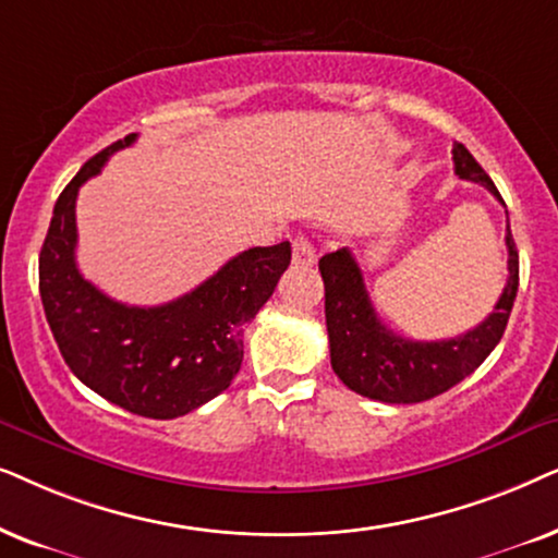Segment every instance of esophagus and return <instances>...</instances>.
<instances>
[{"mask_svg":"<svg viewBox=\"0 0 558 558\" xmlns=\"http://www.w3.org/2000/svg\"><path fill=\"white\" fill-rule=\"evenodd\" d=\"M293 263L295 265H314L316 263V250L306 236H299L293 242Z\"/></svg>","mask_w":558,"mask_h":558,"instance_id":"obj_1","label":"esophagus"}]
</instances>
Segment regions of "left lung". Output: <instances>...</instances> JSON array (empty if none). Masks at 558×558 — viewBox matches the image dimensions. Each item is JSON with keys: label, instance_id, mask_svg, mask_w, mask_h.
Masks as SVG:
<instances>
[{"label": "left lung", "instance_id": "1", "mask_svg": "<svg viewBox=\"0 0 558 558\" xmlns=\"http://www.w3.org/2000/svg\"><path fill=\"white\" fill-rule=\"evenodd\" d=\"M451 155L459 178L485 185L502 202L495 183L462 143H454ZM505 244H508V283L493 314L462 337L441 341H413L392 333L377 318L360 265L347 247L318 259L326 291L324 306L331 367L339 380L349 390L383 403H421L441 396L472 375L502 339L518 293V250L510 225Z\"/></svg>", "mask_w": 558, "mask_h": 558}]
</instances>
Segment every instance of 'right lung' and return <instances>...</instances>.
Here are the masks:
<instances>
[{
  "instance_id": "obj_1",
  "label": "right lung",
  "mask_w": 558,
  "mask_h": 558,
  "mask_svg": "<svg viewBox=\"0 0 558 558\" xmlns=\"http://www.w3.org/2000/svg\"><path fill=\"white\" fill-rule=\"evenodd\" d=\"M96 153L58 196L40 250V299L65 365L86 388L145 418H178L209 403L240 373L242 333L291 265V242L252 247L162 306H128L88 283L76 265V196L109 155Z\"/></svg>"
}]
</instances>
